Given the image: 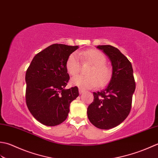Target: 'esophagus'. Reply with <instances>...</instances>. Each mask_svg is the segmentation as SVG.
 <instances>
[{
	"label": "esophagus",
	"mask_w": 158,
	"mask_h": 158,
	"mask_svg": "<svg viewBox=\"0 0 158 158\" xmlns=\"http://www.w3.org/2000/svg\"><path fill=\"white\" fill-rule=\"evenodd\" d=\"M85 92V90H83V89H79V93H80V94H82V93H84Z\"/></svg>",
	"instance_id": "34e87169"
}]
</instances>
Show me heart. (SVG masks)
<instances>
[{
	"instance_id": "b5f03b06",
	"label": "heart",
	"mask_w": 158,
	"mask_h": 158,
	"mask_svg": "<svg viewBox=\"0 0 158 158\" xmlns=\"http://www.w3.org/2000/svg\"><path fill=\"white\" fill-rule=\"evenodd\" d=\"M80 58L84 63H91L92 66L86 71L87 75H78L72 78L71 80L72 85L89 89L94 88L97 85L99 87H103L110 82L112 69L106 64L107 59L106 56L98 50H89L71 54L65 65L67 72L70 75L75 76L80 72L81 67Z\"/></svg>"
}]
</instances>
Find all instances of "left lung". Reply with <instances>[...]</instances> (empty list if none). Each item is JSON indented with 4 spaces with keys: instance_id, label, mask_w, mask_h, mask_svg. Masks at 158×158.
<instances>
[{
    "instance_id": "8db88e82",
    "label": "left lung",
    "mask_w": 158,
    "mask_h": 158,
    "mask_svg": "<svg viewBox=\"0 0 158 158\" xmlns=\"http://www.w3.org/2000/svg\"><path fill=\"white\" fill-rule=\"evenodd\" d=\"M111 60L112 76L101 91L94 92V99L87 108L90 122L99 129L110 130L121 124L131 110L136 82L130 61L117 48L98 46Z\"/></svg>"
}]
</instances>
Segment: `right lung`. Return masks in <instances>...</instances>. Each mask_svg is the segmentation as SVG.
Instances as JSON below:
<instances>
[{
	"label": "right lung",
	"instance_id": "right-lung-1",
	"mask_svg": "<svg viewBox=\"0 0 158 158\" xmlns=\"http://www.w3.org/2000/svg\"><path fill=\"white\" fill-rule=\"evenodd\" d=\"M78 48L52 44L37 54L26 72V103L36 119L47 126L65 121L71 102L79 95L77 86L65 89L69 76L66 69L69 56Z\"/></svg>",
	"mask_w": 158,
	"mask_h": 158
}]
</instances>
